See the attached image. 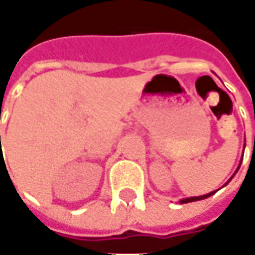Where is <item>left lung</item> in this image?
I'll return each instance as SVG.
<instances>
[{
  "mask_svg": "<svg viewBox=\"0 0 255 255\" xmlns=\"http://www.w3.org/2000/svg\"><path fill=\"white\" fill-rule=\"evenodd\" d=\"M254 147H255V137H254ZM240 166H241V165H240ZM240 166H238V169H240ZM238 169H237V172H238ZM232 178H234V176H232ZM232 178H231V179H232ZM231 179H229V181H231ZM229 181H228V182H229ZM228 182H226V184H228ZM226 184H225V185H226ZM215 193H216V191H213V193H209V194H204V196L188 197V198H182V200H181L179 203H182V204H184V203H191V201H198V200H204V198H207V197L213 196Z\"/></svg>",
  "mask_w": 255,
  "mask_h": 255,
  "instance_id": "obj_1",
  "label": "left lung"
}]
</instances>
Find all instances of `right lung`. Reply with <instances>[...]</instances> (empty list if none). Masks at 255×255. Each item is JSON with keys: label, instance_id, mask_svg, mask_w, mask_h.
Segmentation results:
<instances>
[{"label": "right lung", "instance_id": "obj_1", "mask_svg": "<svg viewBox=\"0 0 255 255\" xmlns=\"http://www.w3.org/2000/svg\"><path fill=\"white\" fill-rule=\"evenodd\" d=\"M0 143H1V137H0Z\"/></svg>", "mask_w": 255, "mask_h": 255}]
</instances>
